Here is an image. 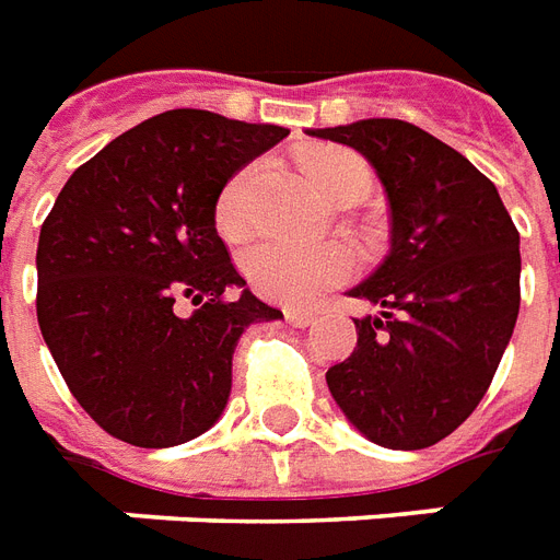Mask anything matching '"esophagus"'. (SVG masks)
Wrapping results in <instances>:
<instances>
[{
    "label": "esophagus",
    "mask_w": 560,
    "mask_h": 560,
    "mask_svg": "<svg viewBox=\"0 0 560 560\" xmlns=\"http://www.w3.org/2000/svg\"><path fill=\"white\" fill-rule=\"evenodd\" d=\"M284 317H288L290 326H299L305 328L314 323V311L311 308H284Z\"/></svg>",
    "instance_id": "1"
}]
</instances>
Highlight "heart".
<instances>
[{
    "label": "heart",
    "instance_id": "b5f03b06",
    "mask_svg": "<svg viewBox=\"0 0 560 560\" xmlns=\"http://www.w3.org/2000/svg\"><path fill=\"white\" fill-rule=\"evenodd\" d=\"M308 173L319 194L331 202H340L347 196H364L370 190V170L352 152L314 158ZM249 182L252 170H241L237 176L225 182L213 205V223L229 241H237L249 229ZM243 270L261 296L272 302L302 305V302L317 299L323 290L352 279L355 255L340 243L296 246V243L261 241L246 249Z\"/></svg>",
    "mask_w": 560,
    "mask_h": 560
}]
</instances>
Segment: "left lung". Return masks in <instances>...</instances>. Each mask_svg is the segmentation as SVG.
Listing matches in <instances>:
<instances>
[{
    "label": "left lung",
    "instance_id": "obj_1",
    "mask_svg": "<svg viewBox=\"0 0 560 560\" xmlns=\"http://www.w3.org/2000/svg\"><path fill=\"white\" fill-rule=\"evenodd\" d=\"M358 149L390 208V255L349 290L382 308L355 319L358 347L328 390L358 432L425 450L488 394L520 314V232L467 158L405 119L311 128Z\"/></svg>",
    "mask_w": 560,
    "mask_h": 560
}]
</instances>
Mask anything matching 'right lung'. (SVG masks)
<instances>
[{
  "mask_svg": "<svg viewBox=\"0 0 560 560\" xmlns=\"http://www.w3.org/2000/svg\"><path fill=\"white\" fill-rule=\"evenodd\" d=\"M288 135L164 110L110 140L55 199L37 241V323L75 402L110 438L166 450L208 432L232 394L246 326L281 317L240 289L213 205Z\"/></svg>",
  "mask_w": 560,
  "mask_h": 560,
  "instance_id": "right-lung-1",
  "label": "right lung"
}]
</instances>
